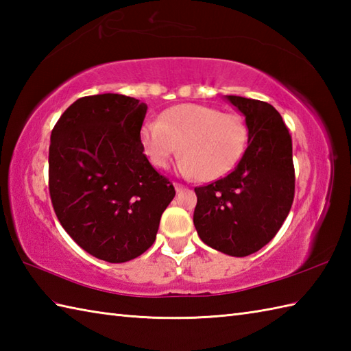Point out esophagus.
Returning a JSON list of instances; mask_svg holds the SVG:
<instances>
[{"instance_id": "34e87169", "label": "esophagus", "mask_w": 351, "mask_h": 351, "mask_svg": "<svg viewBox=\"0 0 351 351\" xmlns=\"http://www.w3.org/2000/svg\"><path fill=\"white\" fill-rule=\"evenodd\" d=\"M173 185H175V190L178 191V193H180V191H182L185 187H184V185L182 184H180V182H173Z\"/></svg>"}]
</instances>
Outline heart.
Returning <instances> with one entry per match:
<instances>
[{"instance_id":"1","label":"heart","mask_w":351,"mask_h":351,"mask_svg":"<svg viewBox=\"0 0 351 351\" xmlns=\"http://www.w3.org/2000/svg\"><path fill=\"white\" fill-rule=\"evenodd\" d=\"M241 117L200 104L170 108L161 121L146 122L141 145L155 167L166 169L181 151L180 173L200 181L217 180L240 158L245 145Z\"/></svg>"}]
</instances>
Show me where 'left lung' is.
Instances as JSON below:
<instances>
[{
	"mask_svg": "<svg viewBox=\"0 0 351 351\" xmlns=\"http://www.w3.org/2000/svg\"><path fill=\"white\" fill-rule=\"evenodd\" d=\"M247 128V149L230 173L196 187L193 223L210 247L243 258L270 243L294 200L293 141L268 102L226 95Z\"/></svg>",
	"mask_w": 351,
	"mask_h": 351,
	"instance_id": "left-lung-1",
	"label": "left lung"
}]
</instances>
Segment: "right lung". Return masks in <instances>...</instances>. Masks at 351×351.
<instances>
[{
  "instance_id": "add662e5",
  "label": "right lung",
  "mask_w": 351,
  "mask_h": 351,
  "mask_svg": "<svg viewBox=\"0 0 351 351\" xmlns=\"http://www.w3.org/2000/svg\"><path fill=\"white\" fill-rule=\"evenodd\" d=\"M146 110L125 95L84 96L51 132L49 195L57 219L81 249L111 264L151 247L175 197L141 145Z\"/></svg>"
}]
</instances>
